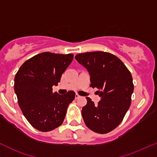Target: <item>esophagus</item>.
I'll list each match as a JSON object with an SVG mask.
<instances>
[{
  "label": "esophagus",
  "mask_w": 157,
  "mask_h": 157,
  "mask_svg": "<svg viewBox=\"0 0 157 157\" xmlns=\"http://www.w3.org/2000/svg\"><path fill=\"white\" fill-rule=\"evenodd\" d=\"M81 98V96L79 95L78 94H76V95H75V98H76V99H79V98Z\"/></svg>",
  "instance_id": "esophagus-1"
}]
</instances>
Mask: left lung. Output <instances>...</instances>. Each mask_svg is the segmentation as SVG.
<instances>
[{"label": "left lung", "mask_w": 157, "mask_h": 157, "mask_svg": "<svg viewBox=\"0 0 157 157\" xmlns=\"http://www.w3.org/2000/svg\"><path fill=\"white\" fill-rule=\"evenodd\" d=\"M75 59L90 75V86L97 88L101 98L97 105L89 98L82 109L88 128L105 134L121 123L131 104L132 77L123 62L115 55L104 51L79 53Z\"/></svg>", "instance_id": "1"}]
</instances>
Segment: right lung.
<instances>
[{
	"mask_svg": "<svg viewBox=\"0 0 157 157\" xmlns=\"http://www.w3.org/2000/svg\"><path fill=\"white\" fill-rule=\"evenodd\" d=\"M74 55L51 52L39 53L22 64L15 77V92L21 109L29 123L42 132L54 130L63 124L75 92H53Z\"/></svg>",
	"mask_w": 157,
	"mask_h": 157,
	"instance_id": "1",
	"label": "right lung"
}]
</instances>
